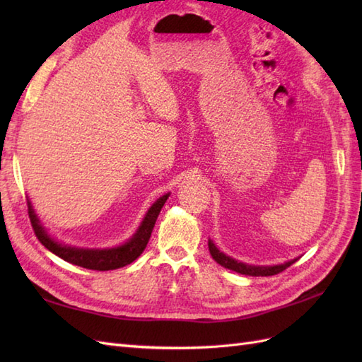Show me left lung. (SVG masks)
<instances>
[{"label":"left lung","mask_w":362,"mask_h":362,"mask_svg":"<svg viewBox=\"0 0 362 362\" xmlns=\"http://www.w3.org/2000/svg\"><path fill=\"white\" fill-rule=\"evenodd\" d=\"M209 249H210V253H211L213 259L216 261L218 264L230 269V271H235L238 274H243V275H252V276L276 275V274L283 272L284 269H288L292 263H296V259H292V261H288V263L279 264V266H267V267H263V266H261V267L259 266H249V264L240 263V261H235L233 258L224 255V253L219 252L216 245H214L211 241H209Z\"/></svg>","instance_id":"8db88e82"}]
</instances>
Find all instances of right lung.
I'll return each mask as SVG.
<instances>
[{
    "instance_id": "right-lung-1",
    "label": "right lung",
    "mask_w": 362,
    "mask_h": 362,
    "mask_svg": "<svg viewBox=\"0 0 362 362\" xmlns=\"http://www.w3.org/2000/svg\"><path fill=\"white\" fill-rule=\"evenodd\" d=\"M168 197L169 194L161 196L158 201L151 206L149 211L146 213L140 228H138L136 233L132 236V240L119 245V247L104 249V250L78 249V247H68V245L59 244L45 232V228L40 226L38 218L35 216L33 206H30V202H28V213H29L30 224H33L37 240L40 241L46 249L51 250L52 253H56L57 257L68 261V263L71 264L91 269V271H113V269H119L130 264L132 261H135L141 255L143 250L146 249V245L149 243V238L153 230V226H156V221L158 218L161 206L165 205Z\"/></svg>"
}]
</instances>
